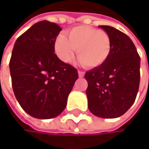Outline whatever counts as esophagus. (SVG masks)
I'll return each mask as SVG.
<instances>
[{
  "label": "esophagus",
  "mask_w": 149,
  "mask_h": 149,
  "mask_svg": "<svg viewBox=\"0 0 149 149\" xmlns=\"http://www.w3.org/2000/svg\"><path fill=\"white\" fill-rule=\"evenodd\" d=\"M77 72H78V76H79V77H83L84 76V72H82V71H78Z\"/></svg>",
  "instance_id": "obj_1"
}]
</instances>
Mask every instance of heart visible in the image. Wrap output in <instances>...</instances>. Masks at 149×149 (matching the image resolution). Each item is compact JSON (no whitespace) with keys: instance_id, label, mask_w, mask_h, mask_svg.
Masks as SVG:
<instances>
[{"instance_id":"b5f03b06","label":"heart","mask_w":149,"mask_h":149,"mask_svg":"<svg viewBox=\"0 0 149 149\" xmlns=\"http://www.w3.org/2000/svg\"><path fill=\"white\" fill-rule=\"evenodd\" d=\"M111 47V39L105 31L84 25L66 31L54 43L55 52L63 62H70L77 51L79 62L88 68L103 65L110 55Z\"/></svg>"}]
</instances>
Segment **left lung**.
Listing matches in <instances>:
<instances>
[{
  "label": "left lung",
  "instance_id": "obj_1",
  "mask_svg": "<svg viewBox=\"0 0 149 149\" xmlns=\"http://www.w3.org/2000/svg\"><path fill=\"white\" fill-rule=\"evenodd\" d=\"M111 39V52L103 65L86 72L89 110L102 118L123 116L134 104L140 84L141 58L133 41L109 26H99Z\"/></svg>",
  "mask_w": 149,
  "mask_h": 149
}]
</instances>
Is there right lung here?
<instances>
[{
	"mask_svg": "<svg viewBox=\"0 0 149 149\" xmlns=\"http://www.w3.org/2000/svg\"><path fill=\"white\" fill-rule=\"evenodd\" d=\"M56 23H35L15 41L9 62L17 101L31 116L51 119L65 109L76 80L77 69L54 53L61 31Z\"/></svg>",
	"mask_w": 149,
	"mask_h": 149,
	"instance_id": "add662e5",
	"label": "right lung"
}]
</instances>
